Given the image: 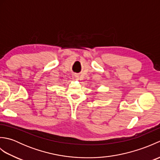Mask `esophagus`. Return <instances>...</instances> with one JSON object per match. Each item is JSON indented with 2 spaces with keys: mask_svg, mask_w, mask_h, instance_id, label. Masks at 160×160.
<instances>
[{
  "mask_svg": "<svg viewBox=\"0 0 160 160\" xmlns=\"http://www.w3.org/2000/svg\"><path fill=\"white\" fill-rule=\"evenodd\" d=\"M73 79L74 80H79V77H78V75H73Z\"/></svg>",
  "mask_w": 160,
  "mask_h": 160,
  "instance_id": "34e87169",
  "label": "esophagus"
}]
</instances>
